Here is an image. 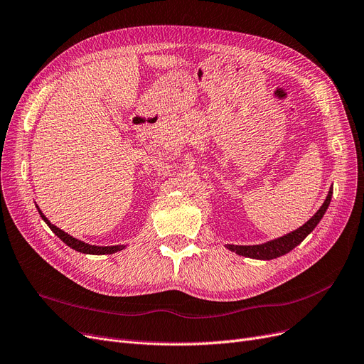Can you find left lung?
<instances>
[{"mask_svg":"<svg viewBox=\"0 0 364 364\" xmlns=\"http://www.w3.org/2000/svg\"><path fill=\"white\" fill-rule=\"evenodd\" d=\"M331 194H333V190L330 188L328 196H327L326 201L323 203V206L319 208V210L311 218V220L306 224L301 225L297 230H294L293 232H289V235H285L284 237L274 239V240L263 243V245H254V246L227 245V248L232 252L239 254V255L257 258V259H272V258H278V257L289 252L291 250H294L297 245H300L304 240V237H306L309 232L318 225V223L321 221V218L324 216V213H326V210L330 205Z\"/></svg>","mask_w":364,"mask_h":364,"instance_id":"1","label":"left lung"}]
</instances>
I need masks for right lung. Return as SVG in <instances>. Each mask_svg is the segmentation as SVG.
Here are the masks:
<instances>
[{
	"label": "right lung",
	"mask_w": 364,
	"mask_h": 364,
	"mask_svg": "<svg viewBox=\"0 0 364 364\" xmlns=\"http://www.w3.org/2000/svg\"><path fill=\"white\" fill-rule=\"evenodd\" d=\"M38 209V208H37ZM38 213H40V216L43 218V221H45L48 225H49V228L55 232V235L60 237L65 245H68L70 248H73L75 251H79V252H82V254H94V255H105V254H113V252H118V251H121V250H124L125 246H122V245H116V246H95V245H90V243H85V242H82V240H77V239H75L73 236H70V235H67V232H64L63 230H60L58 228L56 225H53V224H50V221L48 220V218L41 213V210L38 209Z\"/></svg>",
	"instance_id": "add662e5"
}]
</instances>
